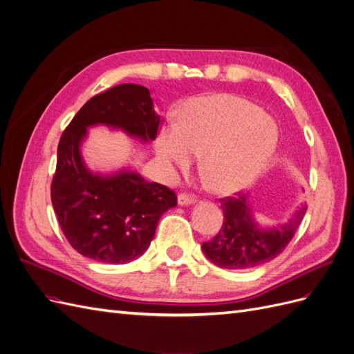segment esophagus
<instances>
[{"label":"esophagus","mask_w":354,"mask_h":354,"mask_svg":"<svg viewBox=\"0 0 354 354\" xmlns=\"http://www.w3.org/2000/svg\"><path fill=\"white\" fill-rule=\"evenodd\" d=\"M197 197L194 194H188V192H180L178 196V203L179 206H188V204L196 203Z\"/></svg>","instance_id":"1"}]
</instances>
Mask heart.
Returning <instances> with one entry per match:
<instances>
[{"label":"heart","instance_id":"obj_1","mask_svg":"<svg viewBox=\"0 0 354 354\" xmlns=\"http://www.w3.org/2000/svg\"><path fill=\"white\" fill-rule=\"evenodd\" d=\"M277 145V124L254 102L231 94L187 100L179 120H166L157 135L158 156L169 165L187 169L194 156H201V176L218 194L252 184Z\"/></svg>","mask_w":354,"mask_h":354}]
</instances>
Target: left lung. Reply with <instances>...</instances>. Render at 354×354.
I'll list each match as a JSON object with an SVG mask.
<instances>
[{
    "mask_svg": "<svg viewBox=\"0 0 354 354\" xmlns=\"http://www.w3.org/2000/svg\"><path fill=\"white\" fill-rule=\"evenodd\" d=\"M219 201L223 210L222 227L201 248L209 260L223 269H248L279 256L299 230L307 210L303 204L288 223L263 231L252 221L248 203L241 194L235 192Z\"/></svg>",
    "mask_w": 354,
    "mask_h": 354,
    "instance_id": "left-lung-1",
    "label": "left lung"
}]
</instances>
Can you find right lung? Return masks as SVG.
I'll use <instances>...</instances> for the list:
<instances>
[{"label": "right lung", "instance_id": "1", "mask_svg": "<svg viewBox=\"0 0 354 354\" xmlns=\"http://www.w3.org/2000/svg\"><path fill=\"white\" fill-rule=\"evenodd\" d=\"M104 123L154 140L160 116L150 91L122 84L88 100L62 133L51 182V203L62 231L79 254L123 265L150 245L163 213L176 206L175 191L138 174L98 176L88 172L79 145L91 124Z\"/></svg>", "mask_w": 354, "mask_h": 354}]
</instances>
